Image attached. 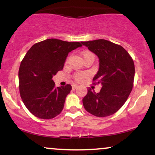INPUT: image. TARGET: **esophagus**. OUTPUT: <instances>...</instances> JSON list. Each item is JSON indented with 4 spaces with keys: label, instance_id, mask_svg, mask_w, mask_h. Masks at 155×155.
I'll use <instances>...</instances> for the list:
<instances>
[{
    "label": "esophagus",
    "instance_id": "1",
    "mask_svg": "<svg viewBox=\"0 0 155 155\" xmlns=\"http://www.w3.org/2000/svg\"><path fill=\"white\" fill-rule=\"evenodd\" d=\"M78 87V85H76V84H74L72 86V88H73V90H76V88Z\"/></svg>",
    "mask_w": 155,
    "mask_h": 155
}]
</instances>
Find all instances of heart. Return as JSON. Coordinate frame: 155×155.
I'll return each mask as SVG.
<instances>
[{
    "label": "heart",
    "mask_w": 155,
    "mask_h": 155,
    "mask_svg": "<svg viewBox=\"0 0 155 155\" xmlns=\"http://www.w3.org/2000/svg\"><path fill=\"white\" fill-rule=\"evenodd\" d=\"M89 53H91V52H90V51H84L81 52V55H82V57H83V56H84V55L89 54ZM86 76H87V74H85V73H79V74H76L75 78L77 81H81V80H82L84 78L86 77Z\"/></svg>",
    "instance_id": "obj_1"
}]
</instances>
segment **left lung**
I'll return each mask as SVG.
<instances>
[{"label": "left lung", "mask_w": 155, "mask_h": 155, "mask_svg": "<svg viewBox=\"0 0 155 155\" xmlns=\"http://www.w3.org/2000/svg\"><path fill=\"white\" fill-rule=\"evenodd\" d=\"M97 56L99 68L95 84L102 86L100 92L88 90L83 106L95 117L114 114L123 106L133 89L135 76L133 60L123 47L104 39L81 42Z\"/></svg>", "instance_id": "obj_1"}]
</instances>
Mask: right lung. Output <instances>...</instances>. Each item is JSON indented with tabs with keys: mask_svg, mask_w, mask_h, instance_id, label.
<instances>
[{
	"mask_svg": "<svg viewBox=\"0 0 155 155\" xmlns=\"http://www.w3.org/2000/svg\"><path fill=\"white\" fill-rule=\"evenodd\" d=\"M79 42L49 38L28 51L19 70V87L23 103L34 116L52 119L63 109L71 86L55 87L53 76L63 70L69 52L81 47Z\"/></svg>",
	"mask_w": 155,
	"mask_h": 155,
	"instance_id": "1",
	"label": "right lung"
}]
</instances>
